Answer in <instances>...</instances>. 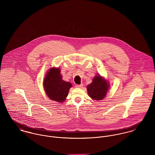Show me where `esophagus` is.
Returning a JSON list of instances; mask_svg holds the SVG:
<instances>
[{"mask_svg": "<svg viewBox=\"0 0 155 155\" xmlns=\"http://www.w3.org/2000/svg\"><path fill=\"white\" fill-rule=\"evenodd\" d=\"M83 86H84V85L83 84H81V85H76V88H82V87H83Z\"/></svg>", "mask_w": 155, "mask_h": 155, "instance_id": "1", "label": "esophagus"}]
</instances>
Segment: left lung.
<instances>
[{"instance_id":"1","label":"left lung","mask_w":155,"mask_h":155,"mask_svg":"<svg viewBox=\"0 0 155 155\" xmlns=\"http://www.w3.org/2000/svg\"><path fill=\"white\" fill-rule=\"evenodd\" d=\"M109 88V81L100 74H97L87 89L89 96L92 100L98 101L105 98Z\"/></svg>"}]
</instances>
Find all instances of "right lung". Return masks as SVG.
Returning a JSON list of instances; mask_svg holds the SVG:
<instances>
[{
    "instance_id": "right-lung-1",
    "label": "right lung",
    "mask_w": 155,
    "mask_h": 155,
    "mask_svg": "<svg viewBox=\"0 0 155 155\" xmlns=\"http://www.w3.org/2000/svg\"><path fill=\"white\" fill-rule=\"evenodd\" d=\"M43 85L48 98L53 101L63 103L68 95L72 85L63 80L60 69L51 67L46 73Z\"/></svg>"
}]
</instances>
